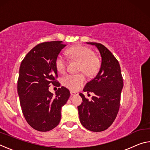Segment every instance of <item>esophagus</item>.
<instances>
[{"label": "esophagus", "instance_id": "esophagus-1", "mask_svg": "<svg viewBox=\"0 0 150 150\" xmlns=\"http://www.w3.org/2000/svg\"><path fill=\"white\" fill-rule=\"evenodd\" d=\"M70 94H71V96H75V95H77V93H75V92H73V91H71V92H70Z\"/></svg>", "mask_w": 150, "mask_h": 150}]
</instances>
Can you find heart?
I'll return each instance as SVG.
<instances>
[{
	"label": "heart",
	"mask_w": 150,
	"mask_h": 150,
	"mask_svg": "<svg viewBox=\"0 0 150 150\" xmlns=\"http://www.w3.org/2000/svg\"><path fill=\"white\" fill-rule=\"evenodd\" d=\"M67 54L72 59L80 62L79 71L84 72L87 75L93 76L100 69V63L98 57L95 55L92 50L84 45H76L71 47ZM55 67L61 73L65 71L67 61L63 55H57L55 60ZM85 82V77L83 73L72 75L67 74L62 78V83L63 86L72 91L77 90Z\"/></svg>",
	"instance_id": "obj_1"
}]
</instances>
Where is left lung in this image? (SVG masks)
I'll list each match as a JSON object with an SVG mask.
<instances>
[{
	"mask_svg": "<svg viewBox=\"0 0 150 150\" xmlns=\"http://www.w3.org/2000/svg\"><path fill=\"white\" fill-rule=\"evenodd\" d=\"M98 48L102 62L96 77L88 82L83 91L93 93L91 101L80 93L83 99L78 106L79 120L87 130L104 131L110 127L117 116L123 88V79L118 60L105 45L96 42H87Z\"/></svg>",
	"mask_w": 150,
	"mask_h": 150,
	"instance_id": "left-lung-1",
	"label": "left lung"
}]
</instances>
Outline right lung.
I'll list each match as a JSON object with an SVG mask.
<instances>
[{"label":"right lung","mask_w":150,"mask_h":150,"mask_svg":"<svg viewBox=\"0 0 150 150\" xmlns=\"http://www.w3.org/2000/svg\"><path fill=\"white\" fill-rule=\"evenodd\" d=\"M66 45L62 41L46 42L37 45L22 60L18 79V93L24 116L38 131L54 129L61 120V109L70 96L67 88H58L55 95L50 85L59 87L55 67L57 55Z\"/></svg>","instance_id":"obj_1"}]
</instances>
